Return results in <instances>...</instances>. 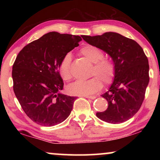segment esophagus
<instances>
[{"mask_svg": "<svg viewBox=\"0 0 160 160\" xmlns=\"http://www.w3.org/2000/svg\"><path fill=\"white\" fill-rule=\"evenodd\" d=\"M86 98H88V99H91V100H94L96 98L95 95H92V96H84Z\"/></svg>", "mask_w": 160, "mask_h": 160, "instance_id": "1", "label": "esophagus"}]
</instances>
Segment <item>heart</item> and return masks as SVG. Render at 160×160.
Wrapping results in <instances>:
<instances>
[{"instance_id": "obj_1", "label": "heart", "mask_w": 160, "mask_h": 160, "mask_svg": "<svg viewBox=\"0 0 160 160\" xmlns=\"http://www.w3.org/2000/svg\"><path fill=\"white\" fill-rule=\"evenodd\" d=\"M79 54L94 63L92 69V75L94 76L89 80H78L69 84L67 90L71 95L87 96L99 91L102 87V79L106 84L112 82L115 75V65L112 60L102 58L103 53L100 49L92 45H86L79 50ZM60 75L64 81H68L71 78V57L69 54L63 58L59 68Z\"/></svg>"}]
</instances>
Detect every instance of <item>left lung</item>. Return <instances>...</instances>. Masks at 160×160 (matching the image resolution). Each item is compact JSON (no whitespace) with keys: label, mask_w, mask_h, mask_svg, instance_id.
<instances>
[{"label":"left lung","mask_w":160,"mask_h":160,"mask_svg":"<svg viewBox=\"0 0 160 160\" xmlns=\"http://www.w3.org/2000/svg\"><path fill=\"white\" fill-rule=\"evenodd\" d=\"M82 38L108 54L115 65L113 82L101 95L108 101V108L96 116L108 123L128 121L141 108L149 82V65L143 49L136 41L117 32Z\"/></svg>","instance_id":"1"}]
</instances>
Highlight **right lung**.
<instances>
[{
	"label": "right lung",
	"instance_id": "right-lung-1",
	"mask_svg": "<svg viewBox=\"0 0 160 160\" xmlns=\"http://www.w3.org/2000/svg\"><path fill=\"white\" fill-rule=\"evenodd\" d=\"M81 41L78 36L50 32L17 55L12 68L13 89L23 111L36 124L52 127L71 114L76 97L61 93L64 83L59 68Z\"/></svg>",
	"mask_w": 160,
	"mask_h": 160
}]
</instances>
